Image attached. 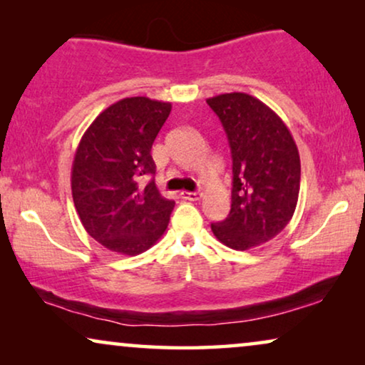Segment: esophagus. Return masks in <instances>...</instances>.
Returning <instances> with one entry per match:
<instances>
[{"instance_id": "1", "label": "esophagus", "mask_w": 365, "mask_h": 365, "mask_svg": "<svg viewBox=\"0 0 365 365\" xmlns=\"http://www.w3.org/2000/svg\"><path fill=\"white\" fill-rule=\"evenodd\" d=\"M179 196H181V199H184V201H199L202 194L196 192V191H194V192L192 191H182L181 194H179Z\"/></svg>"}]
</instances>
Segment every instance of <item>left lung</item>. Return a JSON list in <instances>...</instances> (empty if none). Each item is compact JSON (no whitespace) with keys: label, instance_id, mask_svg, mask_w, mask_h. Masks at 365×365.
Instances as JSON below:
<instances>
[{"label":"left lung","instance_id":"1","mask_svg":"<svg viewBox=\"0 0 365 365\" xmlns=\"http://www.w3.org/2000/svg\"><path fill=\"white\" fill-rule=\"evenodd\" d=\"M232 158L231 211L211 229L224 246L247 251L271 241L296 211L301 159L291 131L271 108L246 93L209 98Z\"/></svg>","mask_w":365,"mask_h":365}]
</instances>
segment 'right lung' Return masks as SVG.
<instances>
[{"label":"right lung","mask_w":365,"mask_h":365,"mask_svg":"<svg viewBox=\"0 0 365 365\" xmlns=\"http://www.w3.org/2000/svg\"><path fill=\"white\" fill-rule=\"evenodd\" d=\"M171 103L136 96L104 109L83 134L74 154L71 191L78 216L109 251L138 256L166 231L174 201L161 196L151 148Z\"/></svg>","instance_id":"obj_1"}]
</instances>
